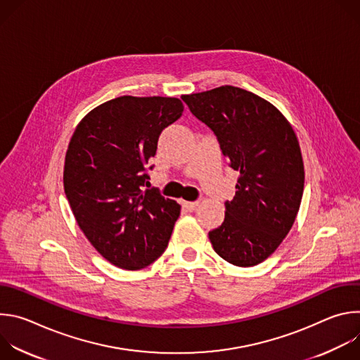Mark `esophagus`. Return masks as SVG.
<instances>
[{
  "mask_svg": "<svg viewBox=\"0 0 360 360\" xmlns=\"http://www.w3.org/2000/svg\"><path fill=\"white\" fill-rule=\"evenodd\" d=\"M199 205V200H195V202H184V208H186L189 212L195 211L198 208Z\"/></svg>",
  "mask_w": 360,
  "mask_h": 360,
  "instance_id": "esophagus-1",
  "label": "esophagus"
}]
</instances>
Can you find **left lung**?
<instances>
[{
  "mask_svg": "<svg viewBox=\"0 0 360 360\" xmlns=\"http://www.w3.org/2000/svg\"><path fill=\"white\" fill-rule=\"evenodd\" d=\"M182 99L214 131L229 167L239 172L225 219L210 232L211 243L235 266L258 265L281 245L300 207L304 171L295 131L271 102L238 86Z\"/></svg>",
  "mask_w": 360,
  "mask_h": 360,
  "instance_id": "1",
  "label": "left lung"
}]
</instances>
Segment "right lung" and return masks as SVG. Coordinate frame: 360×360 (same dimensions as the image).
<instances>
[{"instance_id": "obj_1", "label": "right lung", "mask_w": 360, "mask_h": 360, "mask_svg": "<svg viewBox=\"0 0 360 360\" xmlns=\"http://www.w3.org/2000/svg\"><path fill=\"white\" fill-rule=\"evenodd\" d=\"M182 111L178 98L118 96L88 112L70 141V207L91 245L121 269H142L168 246L181 205L148 188L146 168L161 132Z\"/></svg>"}]
</instances>
